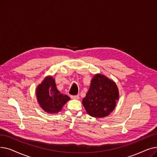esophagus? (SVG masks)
I'll return each mask as SVG.
<instances>
[{
    "mask_svg": "<svg viewBox=\"0 0 157 157\" xmlns=\"http://www.w3.org/2000/svg\"><path fill=\"white\" fill-rule=\"evenodd\" d=\"M71 98H72V99H78L79 97L78 95H71Z\"/></svg>",
    "mask_w": 157,
    "mask_h": 157,
    "instance_id": "obj_1",
    "label": "esophagus"
}]
</instances>
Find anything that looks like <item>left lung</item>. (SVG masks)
<instances>
[{
	"instance_id": "left-lung-1",
	"label": "left lung",
	"mask_w": 157,
	"mask_h": 157,
	"mask_svg": "<svg viewBox=\"0 0 157 157\" xmlns=\"http://www.w3.org/2000/svg\"><path fill=\"white\" fill-rule=\"evenodd\" d=\"M118 98V90L114 82L98 74L92 79L82 103L90 116L103 118L114 110Z\"/></svg>"
}]
</instances>
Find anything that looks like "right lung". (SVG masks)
I'll return each instance as SVG.
<instances>
[{"mask_svg":"<svg viewBox=\"0 0 157 157\" xmlns=\"http://www.w3.org/2000/svg\"><path fill=\"white\" fill-rule=\"evenodd\" d=\"M36 95L40 106L49 113L59 112L63 105L70 100L69 97L60 94L57 90L55 79L50 76L46 78L37 86Z\"/></svg>","mask_w":157,"mask_h":157,"instance_id":"obj_1","label":"right lung"}]
</instances>
